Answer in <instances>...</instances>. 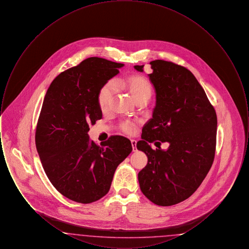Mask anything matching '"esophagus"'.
<instances>
[{"label": "esophagus", "mask_w": 249, "mask_h": 249, "mask_svg": "<svg viewBox=\"0 0 249 249\" xmlns=\"http://www.w3.org/2000/svg\"><path fill=\"white\" fill-rule=\"evenodd\" d=\"M131 145H132V151H136L137 148H136V141L135 140H131Z\"/></svg>", "instance_id": "1"}]
</instances>
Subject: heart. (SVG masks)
Wrapping results in <instances>:
<instances>
[{
  "instance_id": "obj_1",
  "label": "heart",
  "mask_w": 249,
  "mask_h": 249,
  "mask_svg": "<svg viewBox=\"0 0 249 249\" xmlns=\"http://www.w3.org/2000/svg\"><path fill=\"white\" fill-rule=\"evenodd\" d=\"M125 88L137 104L147 103L153 94V86L150 81L142 75H131L118 82ZM116 91V83L109 80L104 84L97 95L98 105L102 110H107ZM119 129L127 134H132L135 131L136 122L131 120H123L119 123Z\"/></svg>"
}]
</instances>
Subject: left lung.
<instances>
[{
	"label": "left lung",
	"instance_id": "8db88e82",
	"mask_svg": "<svg viewBox=\"0 0 249 249\" xmlns=\"http://www.w3.org/2000/svg\"><path fill=\"white\" fill-rule=\"evenodd\" d=\"M148 74L156 90L152 119L136 146L148 159L138 174L143 195L155 204L171 206L185 201L200 187L213 164L217 119L202 87L186 67L172 61H150ZM144 65H135L143 71ZM168 142L167 151L150 142Z\"/></svg>",
	"mask_w": 249,
	"mask_h": 249
}]
</instances>
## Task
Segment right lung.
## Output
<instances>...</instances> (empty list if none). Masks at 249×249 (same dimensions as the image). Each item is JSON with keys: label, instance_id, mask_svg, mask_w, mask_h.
Here are the masks:
<instances>
[{"label": "right lung", "instance_id": "right-lung-1", "mask_svg": "<svg viewBox=\"0 0 249 249\" xmlns=\"http://www.w3.org/2000/svg\"><path fill=\"white\" fill-rule=\"evenodd\" d=\"M124 64L92 57L60 72L45 96L36 131L43 168L55 189L66 198L90 203L110 190L117 167L132 147L128 138L113 135L101 145L88 131L102 119L99 89Z\"/></svg>", "mask_w": 249, "mask_h": 249}]
</instances>
